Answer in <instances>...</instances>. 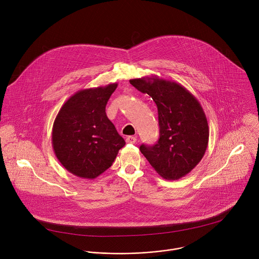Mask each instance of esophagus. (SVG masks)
<instances>
[{"mask_svg":"<svg viewBox=\"0 0 259 259\" xmlns=\"http://www.w3.org/2000/svg\"><path fill=\"white\" fill-rule=\"evenodd\" d=\"M125 142H126V144H131V145H135L136 143H137V139H136V137H133V136H130V137H127L126 139H125Z\"/></svg>","mask_w":259,"mask_h":259,"instance_id":"esophagus-1","label":"esophagus"}]
</instances>
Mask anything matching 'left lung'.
I'll list each match as a JSON object with an SVG mask.
<instances>
[{"label": "left lung", "instance_id": "obj_1", "mask_svg": "<svg viewBox=\"0 0 259 259\" xmlns=\"http://www.w3.org/2000/svg\"><path fill=\"white\" fill-rule=\"evenodd\" d=\"M130 82L148 94L158 113L157 143L142 145L140 150L161 178H184L198 164L208 145V123L199 102L182 84L155 75Z\"/></svg>", "mask_w": 259, "mask_h": 259}]
</instances>
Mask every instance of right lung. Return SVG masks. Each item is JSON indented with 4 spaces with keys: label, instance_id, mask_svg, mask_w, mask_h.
Listing matches in <instances>:
<instances>
[{
    "label": "right lung",
    "instance_id": "add662e5",
    "mask_svg": "<svg viewBox=\"0 0 259 259\" xmlns=\"http://www.w3.org/2000/svg\"><path fill=\"white\" fill-rule=\"evenodd\" d=\"M117 83L80 90L61 108L53 125L52 145L71 174L94 180L111 167L125 145L108 118L106 106Z\"/></svg>",
    "mask_w": 259,
    "mask_h": 259
}]
</instances>
